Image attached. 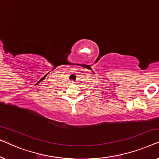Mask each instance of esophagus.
Listing matches in <instances>:
<instances>
[{
  "mask_svg": "<svg viewBox=\"0 0 159 159\" xmlns=\"http://www.w3.org/2000/svg\"><path fill=\"white\" fill-rule=\"evenodd\" d=\"M71 84H75V82H73V81H71Z\"/></svg>",
  "mask_w": 159,
  "mask_h": 159,
  "instance_id": "obj_1",
  "label": "esophagus"
}]
</instances>
